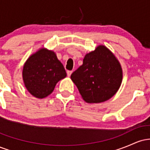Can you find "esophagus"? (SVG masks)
Instances as JSON below:
<instances>
[{
	"instance_id": "1",
	"label": "esophagus",
	"mask_w": 150,
	"mask_h": 150,
	"mask_svg": "<svg viewBox=\"0 0 150 150\" xmlns=\"http://www.w3.org/2000/svg\"><path fill=\"white\" fill-rule=\"evenodd\" d=\"M72 73H73V71H72V70H68V71H67V75H68V76L70 77V75H71Z\"/></svg>"
}]
</instances>
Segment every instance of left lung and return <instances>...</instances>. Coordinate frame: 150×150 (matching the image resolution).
<instances>
[{
	"instance_id": "left-lung-1",
	"label": "left lung",
	"mask_w": 150,
	"mask_h": 150,
	"mask_svg": "<svg viewBox=\"0 0 150 150\" xmlns=\"http://www.w3.org/2000/svg\"><path fill=\"white\" fill-rule=\"evenodd\" d=\"M70 78L87 103H101L119 89L123 72L119 61L106 46L100 45L87 53L81 66Z\"/></svg>"
}]
</instances>
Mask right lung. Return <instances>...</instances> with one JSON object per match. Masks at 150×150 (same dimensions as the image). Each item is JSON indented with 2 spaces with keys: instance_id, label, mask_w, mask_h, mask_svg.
I'll list each match as a JSON object with an SVG mask.
<instances>
[{
  "instance_id": "add662e5",
  "label": "right lung",
  "mask_w": 150,
  "mask_h": 150,
  "mask_svg": "<svg viewBox=\"0 0 150 150\" xmlns=\"http://www.w3.org/2000/svg\"><path fill=\"white\" fill-rule=\"evenodd\" d=\"M66 75L64 67L56 53L46 49H41L32 54L27 60L22 70L26 88L39 99L51 94L58 81Z\"/></svg>"
}]
</instances>
